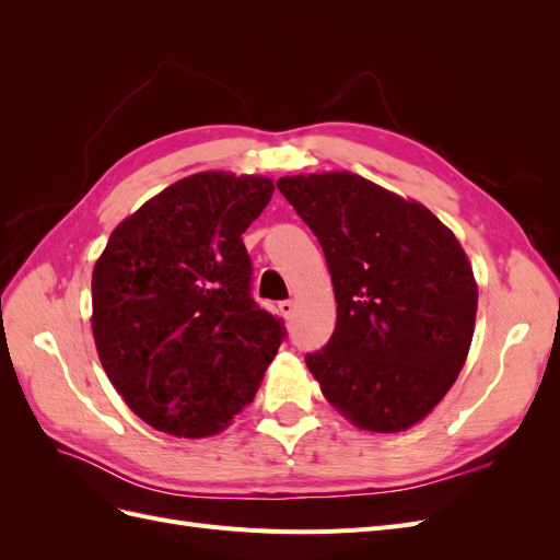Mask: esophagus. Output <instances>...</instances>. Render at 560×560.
Segmentation results:
<instances>
[{"instance_id":"34e87169","label":"esophagus","mask_w":560,"mask_h":560,"mask_svg":"<svg viewBox=\"0 0 560 560\" xmlns=\"http://www.w3.org/2000/svg\"><path fill=\"white\" fill-rule=\"evenodd\" d=\"M278 311L282 313L284 319H292V315H294V301H290V299L280 301V303H278Z\"/></svg>"}]
</instances>
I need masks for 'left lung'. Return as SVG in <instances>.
I'll list each match as a JSON object with an SVG mask.
<instances>
[{
  "label": "left lung",
  "mask_w": 560,
  "mask_h": 560,
  "mask_svg": "<svg viewBox=\"0 0 560 560\" xmlns=\"http://www.w3.org/2000/svg\"><path fill=\"white\" fill-rule=\"evenodd\" d=\"M325 252L336 329L306 364L338 413L371 432L425 418L467 360L477 282L428 210L350 173L278 179Z\"/></svg>",
  "instance_id": "1"
}]
</instances>
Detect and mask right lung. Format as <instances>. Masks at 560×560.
I'll list each match as a JSON object with an SVG mask.
<instances>
[{"mask_svg":"<svg viewBox=\"0 0 560 560\" xmlns=\"http://www.w3.org/2000/svg\"><path fill=\"white\" fill-rule=\"evenodd\" d=\"M276 186L198 173L118 224L93 270V336L116 393L151 428L224 430L284 341L252 296L243 233Z\"/></svg>","mask_w":560,"mask_h":560,"instance_id":"right-lung-1","label":"right lung"}]
</instances>
